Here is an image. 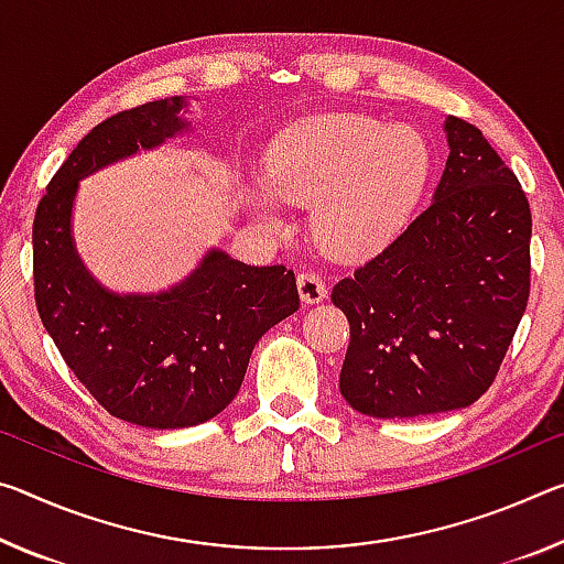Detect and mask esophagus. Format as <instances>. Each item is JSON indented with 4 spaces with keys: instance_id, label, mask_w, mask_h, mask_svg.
Segmentation results:
<instances>
[{
    "instance_id": "1",
    "label": "esophagus",
    "mask_w": 564,
    "mask_h": 564,
    "mask_svg": "<svg viewBox=\"0 0 564 564\" xmlns=\"http://www.w3.org/2000/svg\"><path fill=\"white\" fill-rule=\"evenodd\" d=\"M299 293L301 299L306 303H318L328 296V289H326V281L324 275L316 273V271H306V273H299Z\"/></svg>"
}]
</instances>
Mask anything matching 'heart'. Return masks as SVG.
Here are the masks:
<instances>
[{
	"label": "heart",
	"instance_id": "1",
	"mask_svg": "<svg viewBox=\"0 0 564 564\" xmlns=\"http://www.w3.org/2000/svg\"><path fill=\"white\" fill-rule=\"evenodd\" d=\"M432 175V148L411 124L328 112L285 128L265 155L268 191L253 205L279 223L275 200L314 205V236L334 256H364L404 226Z\"/></svg>",
	"mask_w": 564,
	"mask_h": 564
}]
</instances>
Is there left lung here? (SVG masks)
Instances as JSON below:
<instances>
[{
	"label": "left lung",
	"instance_id": "obj_1",
	"mask_svg": "<svg viewBox=\"0 0 564 564\" xmlns=\"http://www.w3.org/2000/svg\"><path fill=\"white\" fill-rule=\"evenodd\" d=\"M446 138L434 203L330 291L351 326L338 389L373 419L475 404L530 299L532 213L520 181L475 124L452 115Z\"/></svg>",
	"mask_w": 564,
	"mask_h": 564
}]
</instances>
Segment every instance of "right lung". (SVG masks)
Wrapping results in <instances>:
<instances>
[{
  "label": "right lung",
  "mask_w": 564,
  "mask_h": 564,
  "mask_svg": "<svg viewBox=\"0 0 564 564\" xmlns=\"http://www.w3.org/2000/svg\"><path fill=\"white\" fill-rule=\"evenodd\" d=\"M181 107L165 97L89 130L52 175L32 226L34 303L62 359L107 414L150 429L220 414L258 338L301 306L289 268L246 265L223 250L160 296H115L85 273L69 236L77 181L185 130Z\"/></svg>",
  "instance_id": "right-lung-1"
}]
</instances>
